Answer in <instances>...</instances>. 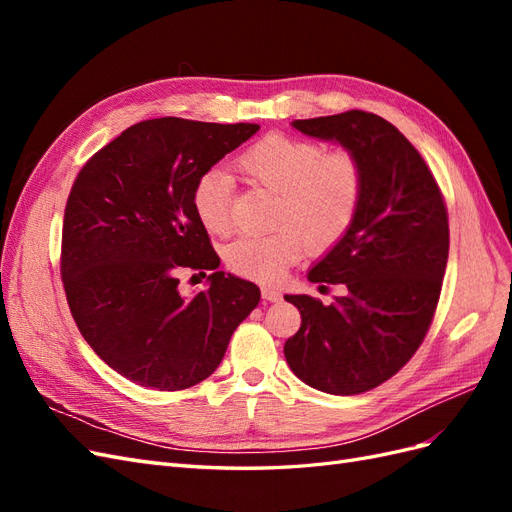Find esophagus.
Returning a JSON list of instances; mask_svg holds the SVG:
<instances>
[{"mask_svg": "<svg viewBox=\"0 0 512 512\" xmlns=\"http://www.w3.org/2000/svg\"><path fill=\"white\" fill-rule=\"evenodd\" d=\"M262 299L275 303V301L282 299V292L277 288H271V286H262Z\"/></svg>", "mask_w": 512, "mask_h": 512, "instance_id": "esophagus-1", "label": "esophagus"}]
</instances>
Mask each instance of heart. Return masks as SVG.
Masks as SVG:
<instances>
[{
    "mask_svg": "<svg viewBox=\"0 0 512 512\" xmlns=\"http://www.w3.org/2000/svg\"><path fill=\"white\" fill-rule=\"evenodd\" d=\"M241 173L277 192L269 235H243L228 243L224 258L230 271L256 282H277L305 247L327 252L342 241L361 209L365 173L348 149L324 151L322 145L286 134H269L237 158ZM232 179L222 168H209L192 188V209L213 235L230 228Z\"/></svg>",
    "mask_w": 512,
    "mask_h": 512,
    "instance_id": "b5f03b06",
    "label": "heart"
}]
</instances>
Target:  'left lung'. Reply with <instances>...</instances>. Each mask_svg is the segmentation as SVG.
I'll return each mask as SVG.
<instances>
[{"mask_svg":"<svg viewBox=\"0 0 512 512\" xmlns=\"http://www.w3.org/2000/svg\"><path fill=\"white\" fill-rule=\"evenodd\" d=\"M292 126L352 151L363 164L365 192L348 235L307 273L314 284H344L346 294L331 305L286 294L301 327L284 354L294 376L314 389L359 395L393 378L431 327L448 260L444 196L421 153L374 113Z\"/></svg>","mask_w":512,"mask_h":512,"instance_id":"1","label":"left lung"}]
</instances>
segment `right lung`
I'll return each instance as SVG.
<instances>
[{"instance_id": "add662e5", "label": "right lung", "mask_w": 512, "mask_h": 512, "mask_svg": "<svg viewBox=\"0 0 512 512\" xmlns=\"http://www.w3.org/2000/svg\"><path fill=\"white\" fill-rule=\"evenodd\" d=\"M258 130L147 119L76 177L61 228V280L85 342L128 380L158 391L203 382L258 305L256 284L218 271L220 256L192 209L196 179ZM183 268L211 270L210 288L183 298Z\"/></svg>"}]
</instances>
